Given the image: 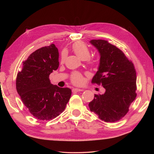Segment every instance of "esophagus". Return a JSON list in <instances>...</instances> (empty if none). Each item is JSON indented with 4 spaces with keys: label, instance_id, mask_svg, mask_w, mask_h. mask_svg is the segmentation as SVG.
<instances>
[{
    "label": "esophagus",
    "instance_id": "esophagus-1",
    "mask_svg": "<svg viewBox=\"0 0 154 154\" xmlns=\"http://www.w3.org/2000/svg\"><path fill=\"white\" fill-rule=\"evenodd\" d=\"M83 89H81V88H72V92H80V91H83Z\"/></svg>",
    "mask_w": 154,
    "mask_h": 154
}]
</instances>
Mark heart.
Masks as SVG:
<instances>
[{
  "label": "heart",
  "mask_w": 154,
  "mask_h": 154,
  "mask_svg": "<svg viewBox=\"0 0 154 154\" xmlns=\"http://www.w3.org/2000/svg\"><path fill=\"white\" fill-rule=\"evenodd\" d=\"M72 50L78 57L82 60H87L90 57V51L88 48L87 45L82 42H77L74 43L72 45ZM65 58H66V54L65 53H62L61 57V62H63ZM90 63H93V62L91 60H89ZM71 80L74 84H80L83 81L82 76L80 73L78 72H74L72 74Z\"/></svg>",
  "instance_id": "obj_1"
}]
</instances>
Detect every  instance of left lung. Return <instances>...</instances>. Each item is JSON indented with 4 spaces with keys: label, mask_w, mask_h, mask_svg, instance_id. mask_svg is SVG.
Listing matches in <instances>:
<instances>
[{
    "label": "left lung",
    "mask_w": 154,
    "mask_h": 154,
    "mask_svg": "<svg viewBox=\"0 0 154 154\" xmlns=\"http://www.w3.org/2000/svg\"><path fill=\"white\" fill-rule=\"evenodd\" d=\"M89 42L100 56L98 70L92 82L101 84L105 92L94 94L88 106L102 121L118 122L128 112L136 99V69L122 51L106 40H91Z\"/></svg>",
    "instance_id": "left-lung-1"
}]
</instances>
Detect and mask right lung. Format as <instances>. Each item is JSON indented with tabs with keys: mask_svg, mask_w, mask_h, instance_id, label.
<instances>
[{
	"mask_svg": "<svg viewBox=\"0 0 154 154\" xmlns=\"http://www.w3.org/2000/svg\"><path fill=\"white\" fill-rule=\"evenodd\" d=\"M59 53L54 44L36 50L23 62L17 74L16 88L23 103L40 120L57 117L71 96L69 88L51 84L49 75L59 66Z\"/></svg>",
	"mask_w": 154,
	"mask_h": 154,
	"instance_id": "right-lung-1",
	"label": "right lung"
}]
</instances>
